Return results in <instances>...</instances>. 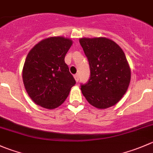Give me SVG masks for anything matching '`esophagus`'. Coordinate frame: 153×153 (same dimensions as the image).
I'll use <instances>...</instances> for the list:
<instances>
[{
    "instance_id": "obj_1",
    "label": "esophagus",
    "mask_w": 153,
    "mask_h": 153,
    "mask_svg": "<svg viewBox=\"0 0 153 153\" xmlns=\"http://www.w3.org/2000/svg\"><path fill=\"white\" fill-rule=\"evenodd\" d=\"M74 78H75V81H76L77 82H78V80H79V75H78V74H75V75H74Z\"/></svg>"
}]
</instances>
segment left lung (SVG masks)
I'll list each match as a JSON object with an SVG mask.
<instances>
[{"label": "left lung", "mask_w": 153, "mask_h": 153, "mask_svg": "<svg viewBox=\"0 0 153 153\" xmlns=\"http://www.w3.org/2000/svg\"><path fill=\"white\" fill-rule=\"evenodd\" d=\"M79 42L90 69L88 82L81 86L83 95L99 109L114 106L126 93L131 81L125 53L116 42L105 37H84Z\"/></svg>", "instance_id": "left-lung-1"}]
</instances>
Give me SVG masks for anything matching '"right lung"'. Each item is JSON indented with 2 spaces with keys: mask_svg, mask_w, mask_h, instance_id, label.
<instances>
[{
  "mask_svg": "<svg viewBox=\"0 0 153 153\" xmlns=\"http://www.w3.org/2000/svg\"><path fill=\"white\" fill-rule=\"evenodd\" d=\"M72 45L63 36L48 37L29 51L22 70V79L28 96L36 105L47 109L61 105L75 84L65 56Z\"/></svg>",
  "mask_w": 153,
  "mask_h": 153,
  "instance_id": "add662e5",
  "label": "right lung"
}]
</instances>
